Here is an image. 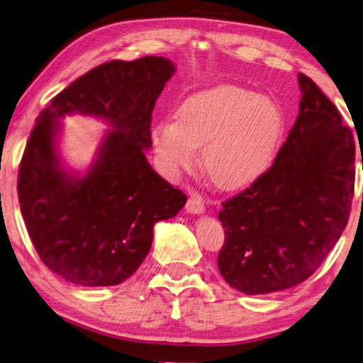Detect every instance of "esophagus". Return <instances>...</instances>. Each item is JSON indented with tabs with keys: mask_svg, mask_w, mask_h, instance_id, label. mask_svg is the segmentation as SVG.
Here are the masks:
<instances>
[{
	"mask_svg": "<svg viewBox=\"0 0 363 363\" xmlns=\"http://www.w3.org/2000/svg\"><path fill=\"white\" fill-rule=\"evenodd\" d=\"M186 210L189 213H194V215H200V213L205 211V200L200 194H192L191 197L187 200V205H186Z\"/></svg>",
	"mask_w": 363,
	"mask_h": 363,
	"instance_id": "34e87169",
	"label": "esophagus"
}]
</instances>
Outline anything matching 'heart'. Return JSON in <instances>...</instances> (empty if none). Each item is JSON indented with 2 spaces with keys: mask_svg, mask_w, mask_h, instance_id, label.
Returning <instances> with one entry per match:
<instances>
[{
  "mask_svg": "<svg viewBox=\"0 0 363 363\" xmlns=\"http://www.w3.org/2000/svg\"><path fill=\"white\" fill-rule=\"evenodd\" d=\"M284 134L276 103L239 85H216L184 99L176 119L155 125L152 142L169 174L192 171L203 147L210 179L226 191L244 189L269 169Z\"/></svg>",
  "mask_w": 363,
  "mask_h": 363,
  "instance_id": "obj_1",
  "label": "heart"
}]
</instances>
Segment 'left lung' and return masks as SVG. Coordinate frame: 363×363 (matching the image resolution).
Wrapping results in <instances>:
<instances>
[{
  "label": "left lung",
  "instance_id": "obj_1",
  "mask_svg": "<svg viewBox=\"0 0 363 363\" xmlns=\"http://www.w3.org/2000/svg\"><path fill=\"white\" fill-rule=\"evenodd\" d=\"M298 116L273 166L218 213L224 228L218 268L229 286L249 296L303 283L349 221L352 130L312 79L298 74Z\"/></svg>",
  "mask_w": 363,
  "mask_h": 363
}]
</instances>
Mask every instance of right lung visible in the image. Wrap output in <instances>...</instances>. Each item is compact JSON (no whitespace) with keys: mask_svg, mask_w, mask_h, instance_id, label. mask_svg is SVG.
I'll return each mask as SVG.
<instances>
[{"mask_svg":"<svg viewBox=\"0 0 363 363\" xmlns=\"http://www.w3.org/2000/svg\"><path fill=\"white\" fill-rule=\"evenodd\" d=\"M174 71L161 56L105 62L67 85L37 118L17 194L37 254L69 283H123L145 260L155 224L176 216L187 202L145 157L155 103ZM76 112L112 128L84 177L62 169L55 148L59 119Z\"/></svg>","mask_w":363,"mask_h":363,"instance_id":"1","label":"right lung"}]
</instances>
